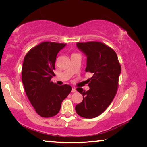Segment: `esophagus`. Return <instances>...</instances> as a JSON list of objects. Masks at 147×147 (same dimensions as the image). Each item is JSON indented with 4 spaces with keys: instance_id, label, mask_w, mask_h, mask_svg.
<instances>
[{
    "instance_id": "obj_1",
    "label": "esophagus",
    "mask_w": 147,
    "mask_h": 147,
    "mask_svg": "<svg viewBox=\"0 0 147 147\" xmlns=\"http://www.w3.org/2000/svg\"><path fill=\"white\" fill-rule=\"evenodd\" d=\"M72 93H76V89L75 88H73V89H72V91H71Z\"/></svg>"
}]
</instances>
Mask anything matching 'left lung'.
Segmentation results:
<instances>
[{"instance_id": "1", "label": "left lung", "mask_w": 147, "mask_h": 147, "mask_svg": "<svg viewBox=\"0 0 147 147\" xmlns=\"http://www.w3.org/2000/svg\"><path fill=\"white\" fill-rule=\"evenodd\" d=\"M77 47L87 56L86 72L93 74L88 79L90 89L76 90L83 95V100L75 107L78 115L92 119L102 113L113 101L119 86L121 68L114 50L98 41L77 43Z\"/></svg>"}]
</instances>
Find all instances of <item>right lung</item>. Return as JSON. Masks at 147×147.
<instances>
[{"mask_svg":"<svg viewBox=\"0 0 147 147\" xmlns=\"http://www.w3.org/2000/svg\"><path fill=\"white\" fill-rule=\"evenodd\" d=\"M65 43L45 41L33 47L24 56L22 81L27 97L38 115L51 117L58 114L72 90L69 85L58 86L51 81L55 76L56 56Z\"/></svg>","mask_w":147,"mask_h":147,"instance_id":"1","label":"right lung"}]
</instances>
